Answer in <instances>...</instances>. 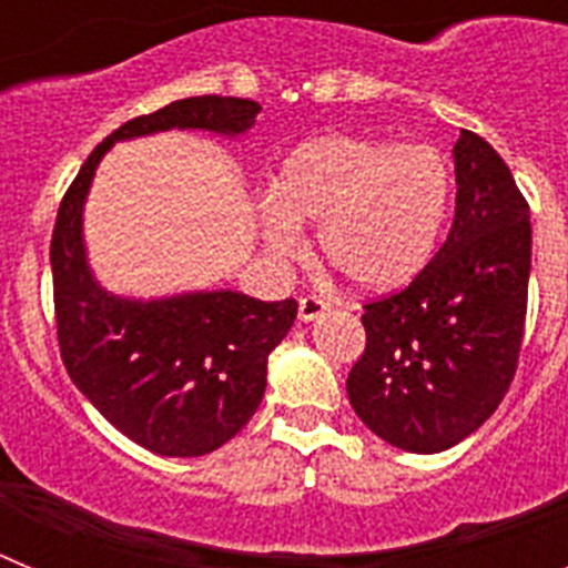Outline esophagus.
<instances>
[{
	"mask_svg": "<svg viewBox=\"0 0 568 568\" xmlns=\"http://www.w3.org/2000/svg\"><path fill=\"white\" fill-rule=\"evenodd\" d=\"M329 304L324 298H318V295H304V298H298V318L301 321H315L321 318V315L327 313Z\"/></svg>",
	"mask_w": 568,
	"mask_h": 568,
	"instance_id": "obj_1",
	"label": "esophagus"
}]
</instances>
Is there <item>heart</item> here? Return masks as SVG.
Returning <instances> with one entry per match:
<instances>
[{
  "mask_svg": "<svg viewBox=\"0 0 568 568\" xmlns=\"http://www.w3.org/2000/svg\"><path fill=\"white\" fill-rule=\"evenodd\" d=\"M453 195L449 164L426 144L321 135L290 155L264 202V235L298 255V222L318 224V247L358 290H393L420 273Z\"/></svg>",
  "mask_w": 568,
  "mask_h": 568,
  "instance_id": "obj_1",
  "label": "heart"
}]
</instances>
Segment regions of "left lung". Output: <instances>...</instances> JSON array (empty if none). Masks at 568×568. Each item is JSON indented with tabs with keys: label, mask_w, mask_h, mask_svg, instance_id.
<instances>
[{
	"label": "left lung",
	"mask_w": 568,
	"mask_h": 568,
	"mask_svg": "<svg viewBox=\"0 0 568 568\" xmlns=\"http://www.w3.org/2000/svg\"><path fill=\"white\" fill-rule=\"evenodd\" d=\"M455 219L404 290L366 301L355 415L406 453H444L489 418L515 378L531 267L529 204L478 133L455 142Z\"/></svg>",
	"instance_id": "left-lung-1"
}]
</instances>
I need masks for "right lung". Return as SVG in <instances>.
Segmentation results:
<instances>
[{
    "mask_svg": "<svg viewBox=\"0 0 568 568\" xmlns=\"http://www.w3.org/2000/svg\"><path fill=\"white\" fill-rule=\"evenodd\" d=\"M261 104L193 97L130 122L97 144L59 204L50 270L64 369L122 435L168 458H199L241 433L267 386V358L298 304L250 295L190 293L162 301L115 298L84 261L82 204L93 170L119 139L190 128L239 135Z\"/></svg>",
    "mask_w": 568,
    "mask_h": 568,
    "instance_id": "obj_1",
    "label": "right lung"
}]
</instances>
